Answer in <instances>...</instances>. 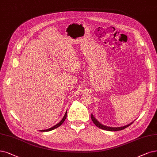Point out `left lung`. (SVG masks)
I'll list each match as a JSON object with an SVG mask.
<instances>
[{"label": "left lung", "mask_w": 157, "mask_h": 157, "mask_svg": "<svg viewBox=\"0 0 157 157\" xmlns=\"http://www.w3.org/2000/svg\"><path fill=\"white\" fill-rule=\"evenodd\" d=\"M91 120L93 121V122L96 125V126H97L98 128L102 129H104L106 131H121L122 130L125 128H128V126H129L130 125L132 124L133 123V122H132L131 123L126 125V126H122V127H117V128H113V127H108L107 126H104V125L100 124L97 119L93 117V115L91 114Z\"/></svg>", "instance_id": "1"}]
</instances>
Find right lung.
Masks as SVG:
<instances>
[{
  "mask_svg": "<svg viewBox=\"0 0 157 157\" xmlns=\"http://www.w3.org/2000/svg\"><path fill=\"white\" fill-rule=\"evenodd\" d=\"M66 117H67V111H66V113H65V115H64V116L63 118H62V120H61V121H60V122H59L57 124H56L55 126H53L52 128H49V129H48L40 130V131H52V130H53V129H56V128H59L60 126H61V124H63V122H64V121H65V119H66Z\"/></svg>",
  "mask_w": 157,
  "mask_h": 157,
  "instance_id": "1",
  "label": "right lung"
}]
</instances>
